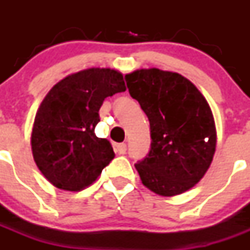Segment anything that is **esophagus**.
Masks as SVG:
<instances>
[{"mask_svg":"<svg viewBox=\"0 0 250 250\" xmlns=\"http://www.w3.org/2000/svg\"><path fill=\"white\" fill-rule=\"evenodd\" d=\"M116 151H118L119 154H121V155H124V154L126 152V144L121 143V144L116 145Z\"/></svg>","mask_w":250,"mask_h":250,"instance_id":"esophagus-1","label":"esophagus"}]
</instances>
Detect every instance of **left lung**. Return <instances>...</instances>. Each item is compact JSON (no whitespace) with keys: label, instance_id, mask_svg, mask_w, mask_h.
I'll list each match as a JSON object with an SVG mask.
<instances>
[{"label":"left lung","instance_id":"8db88e82","mask_svg":"<svg viewBox=\"0 0 250 250\" xmlns=\"http://www.w3.org/2000/svg\"><path fill=\"white\" fill-rule=\"evenodd\" d=\"M125 80L150 123V150L135 164L141 182L163 196L189 190L207 173L215 152L209 104L176 72L143 68L127 74Z\"/></svg>","mask_w":250,"mask_h":250}]
</instances>
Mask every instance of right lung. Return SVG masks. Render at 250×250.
I'll return each instance as SVG.
<instances>
[{"mask_svg":"<svg viewBox=\"0 0 250 250\" xmlns=\"http://www.w3.org/2000/svg\"><path fill=\"white\" fill-rule=\"evenodd\" d=\"M126 90L123 75L89 68L65 77L50 90L36 114L31 135L35 163L59 189L79 191L100 176L115 154L98 138L99 110L109 96Z\"/></svg>","mask_w":250,"mask_h":250,"instance_id":"1","label":"right lung"}]
</instances>
